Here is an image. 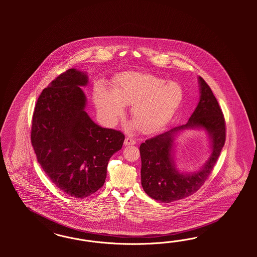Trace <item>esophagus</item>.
Here are the masks:
<instances>
[{"label": "esophagus", "instance_id": "obj_1", "mask_svg": "<svg viewBox=\"0 0 257 257\" xmlns=\"http://www.w3.org/2000/svg\"><path fill=\"white\" fill-rule=\"evenodd\" d=\"M135 144H136V140H133L131 138H126V139H125V146H128V145H135Z\"/></svg>", "mask_w": 257, "mask_h": 257}]
</instances>
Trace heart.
Instances as JSON below:
<instances>
[{"label":"heart","mask_w":257,"mask_h":257,"mask_svg":"<svg viewBox=\"0 0 257 257\" xmlns=\"http://www.w3.org/2000/svg\"><path fill=\"white\" fill-rule=\"evenodd\" d=\"M113 93L100 90L95 102L99 112L110 122H115L123 112V105H132L131 117L141 132H156L162 128L181 104L182 86L166 82L152 74L129 72L114 84Z\"/></svg>","instance_id":"obj_1"}]
</instances>
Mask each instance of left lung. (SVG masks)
<instances>
[{
	"instance_id": "8db88e82",
	"label": "left lung",
	"mask_w": 257,
	"mask_h": 257,
	"mask_svg": "<svg viewBox=\"0 0 257 257\" xmlns=\"http://www.w3.org/2000/svg\"><path fill=\"white\" fill-rule=\"evenodd\" d=\"M201 98L186 125L172 128L145 140L140 145L141 185L144 191L156 201L171 202L197 192L210 175L226 140L225 118L210 86L199 78ZM201 126L211 135L212 154L202 170L184 176L175 170L170 153L173 135L182 128Z\"/></svg>"
}]
</instances>
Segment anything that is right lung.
Listing matches in <instances>:
<instances>
[{
  "instance_id": "add662e5",
  "label": "right lung",
  "mask_w": 257,
  "mask_h": 257,
  "mask_svg": "<svg viewBox=\"0 0 257 257\" xmlns=\"http://www.w3.org/2000/svg\"><path fill=\"white\" fill-rule=\"evenodd\" d=\"M87 77L66 70L39 95L32 117L31 142L42 170L55 187L74 198L100 189L110 157L119 151L124 135L94 123L85 111L79 86Z\"/></svg>"
}]
</instances>
